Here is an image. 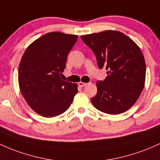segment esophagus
<instances>
[{
    "mask_svg": "<svg viewBox=\"0 0 160 160\" xmlns=\"http://www.w3.org/2000/svg\"><path fill=\"white\" fill-rule=\"evenodd\" d=\"M78 85L80 87H85V86L87 85V83H85V82H78Z\"/></svg>",
    "mask_w": 160,
    "mask_h": 160,
    "instance_id": "34e87169",
    "label": "esophagus"
}]
</instances>
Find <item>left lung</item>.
<instances>
[{"instance_id":"obj_1","label":"left lung","mask_w":160,"mask_h":160,"mask_svg":"<svg viewBox=\"0 0 160 160\" xmlns=\"http://www.w3.org/2000/svg\"><path fill=\"white\" fill-rule=\"evenodd\" d=\"M96 56L107 77L97 82L98 93L91 98L96 109L107 114L122 113L136 103L143 91L146 64L140 48L122 32L107 30L81 36Z\"/></svg>"}]
</instances>
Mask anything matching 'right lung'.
<instances>
[{"mask_svg": "<svg viewBox=\"0 0 160 160\" xmlns=\"http://www.w3.org/2000/svg\"><path fill=\"white\" fill-rule=\"evenodd\" d=\"M78 36L47 33L32 43L19 66V89L27 103L44 117L63 113L78 93L77 84L62 80L69 51Z\"/></svg>", "mask_w": 160, "mask_h": 160, "instance_id": "right-lung-1", "label": "right lung"}]
</instances>
